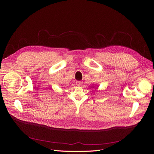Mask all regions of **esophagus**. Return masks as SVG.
<instances>
[{"instance_id":"obj_1","label":"esophagus","mask_w":154,"mask_h":154,"mask_svg":"<svg viewBox=\"0 0 154 154\" xmlns=\"http://www.w3.org/2000/svg\"><path fill=\"white\" fill-rule=\"evenodd\" d=\"M82 81H77L76 82V85H77L80 86V85H82Z\"/></svg>"}]
</instances>
